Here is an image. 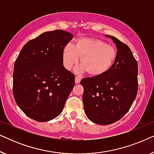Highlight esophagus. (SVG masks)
Wrapping results in <instances>:
<instances>
[{
	"label": "esophagus",
	"instance_id": "esophagus-1",
	"mask_svg": "<svg viewBox=\"0 0 154 154\" xmlns=\"http://www.w3.org/2000/svg\"><path fill=\"white\" fill-rule=\"evenodd\" d=\"M82 78L81 76H79V75H76L75 78V83H79L80 81H81Z\"/></svg>",
	"mask_w": 154,
	"mask_h": 154
}]
</instances>
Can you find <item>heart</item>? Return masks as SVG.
<instances>
[{
    "instance_id": "heart-1",
    "label": "heart",
    "mask_w": 154,
    "mask_h": 154,
    "mask_svg": "<svg viewBox=\"0 0 154 154\" xmlns=\"http://www.w3.org/2000/svg\"><path fill=\"white\" fill-rule=\"evenodd\" d=\"M117 56L116 49L100 39L79 38L74 46L67 44L63 48L62 62L67 70H70L81 58V66L78 72L87 71L91 76L104 74L114 64Z\"/></svg>"
}]
</instances>
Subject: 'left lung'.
I'll return each instance as SVG.
<instances>
[{
  "label": "left lung",
  "mask_w": 154,
  "mask_h": 154,
  "mask_svg": "<svg viewBox=\"0 0 154 154\" xmlns=\"http://www.w3.org/2000/svg\"><path fill=\"white\" fill-rule=\"evenodd\" d=\"M117 48L114 64L104 74L85 78L83 102L86 116L100 125H109L129 111L138 91V64L130 48L112 35Z\"/></svg>",
  "instance_id": "8db88e82"
}]
</instances>
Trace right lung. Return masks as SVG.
Returning <instances> with one entry per match:
<instances>
[{
    "label": "right lung",
    "mask_w": 154,
    "mask_h": 154,
    "mask_svg": "<svg viewBox=\"0 0 154 154\" xmlns=\"http://www.w3.org/2000/svg\"><path fill=\"white\" fill-rule=\"evenodd\" d=\"M71 33L62 30L43 33L24 45L14 62L13 95L27 116L49 121L62 113L75 85V75L63 66V48Z\"/></svg>",
    "instance_id": "obj_1"
}]
</instances>
